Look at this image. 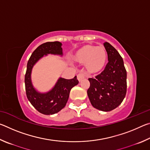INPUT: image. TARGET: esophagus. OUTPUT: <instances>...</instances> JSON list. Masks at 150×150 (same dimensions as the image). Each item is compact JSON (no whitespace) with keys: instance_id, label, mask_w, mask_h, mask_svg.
<instances>
[{"instance_id":"34e87169","label":"esophagus","mask_w":150,"mask_h":150,"mask_svg":"<svg viewBox=\"0 0 150 150\" xmlns=\"http://www.w3.org/2000/svg\"><path fill=\"white\" fill-rule=\"evenodd\" d=\"M85 77H86V73L84 72V71H83V72H81L80 73H79V74L77 75V79H78V80L79 81H81V80H82L83 79L85 78Z\"/></svg>"}]
</instances>
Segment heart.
Here are the masks:
<instances>
[{"mask_svg": "<svg viewBox=\"0 0 150 150\" xmlns=\"http://www.w3.org/2000/svg\"><path fill=\"white\" fill-rule=\"evenodd\" d=\"M106 50L102 46L87 45L81 48L76 54V59L78 62L86 63L87 69L93 72L102 69L106 63Z\"/></svg>", "mask_w": 150, "mask_h": 150, "instance_id": "b5f03b06", "label": "heart"}]
</instances>
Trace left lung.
Returning a JSON list of instances; mask_svg holds the SVG:
<instances>
[{
	"label": "left lung",
	"instance_id": "8db88e82",
	"mask_svg": "<svg viewBox=\"0 0 150 150\" xmlns=\"http://www.w3.org/2000/svg\"><path fill=\"white\" fill-rule=\"evenodd\" d=\"M108 62L100 74L88 78L87 95L91 105L98 110L108 112L120 105L126 94L127 73L122 57L112 45L104 43Z\"/></svg>",
	"mask_w": 150,
	"mask_h": 150
}]
</instances>
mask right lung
<instances>
[{
    "mask_svg": "<svg viewBox=\"0 0 150 150\" xmlns=\"http://www.w3.org/2000/svg\"><path fill=\"white\" fill-rule=\"evenodd\" d=\"M62 44L59 42H45L35 49L27 63L25 75V87L26 96L32 105L44 115H54L65 107L69 96L71 88L79 83L77 76L71 79L59 78L54 87L49 92L41 93L33 87L31 81V72L33 66L40 58L47 54L63 55Z\"/></svg>",
    "mask_w": 150,
    "mask_h": 150,
    "instance_id": "obj_1",
    "label": "right lung"
}]
</instances>
